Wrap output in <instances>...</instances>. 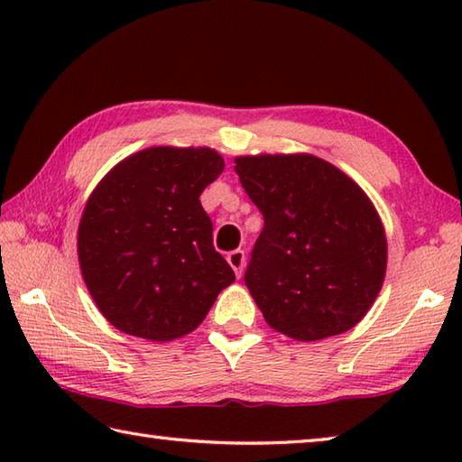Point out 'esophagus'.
<instances>
[{
    "instance_id": "esophagus-1",
    "label": "esophagus",
    "mask_w": 462,
    "mask_h": 462,
    "mask_svg": "<svg viewBox=\"0 0 462 462\" xmlns=\"http://www.w3.org/2000/svg\"><path fill=\"white\" fill-rule=\"evenodd\" d=\"M230 263V267L234 269V273H236V277L240 279L242 277V271H245V264H246V254L245 250H232V253H228V256H226Z\"/></svg>"
}]
</instances>
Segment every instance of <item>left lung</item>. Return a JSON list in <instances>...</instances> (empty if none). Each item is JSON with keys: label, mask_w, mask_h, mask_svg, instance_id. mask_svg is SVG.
Here are the masks:
<instances>
[{"label": "left lung", "mask_w": 462, "mask_h": 462, "mask_svg": "<svg viewBox=\"0 0 462 462\" xmlns=\"http://www.w3.org/2000/svg\"><path fill=\"white\" fill-rule=\"evenodd\" d=\"M263 214L245 283L277 332L311 342L358 324L381 291L387 240L353 179L311 154L236 159Z\"/></svg>", "instance_id": "obj_1"}]
</instances>
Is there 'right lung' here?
<instances>
[{
	"label": "right lung",
	"instance_id": "add662e5",
	"mask_svg": "<svg viewBox=\"0 0 462 462\" xmlns=\"http://www.w3.org/2000/svg\"><path fill=\"white\" fill-rule=\"evenodd\" d=\"M222 171L212 148L154 146L91 193L77 245L81 273L118 330L154 342L189 334L234 281L199 201Z\"/></svg>",
	"mask_w": 462,
	"mask_h": 462
}]
</instances>
